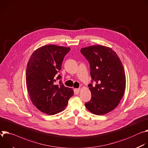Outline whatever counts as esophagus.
Returning a JSON list of instances; mask_svg holds the SVG:
<instances>
[{
  "label": "esophagus",
  "instance_id": "1",
  "mask_svg": "<svg viewBox=\"0 0 148 148\" xmlns=\"http://www.w3.org/2000/svg\"><path fill=\"white\" fill-rule=\"evenodd\" d=\"M80 90V88H78V89H75V93H76V94H78V93H79Z\"/></svg>",
  "mask_w": 148,
  "mask_h": 148
}]
</instances>
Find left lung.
Returning <instances> with one entry per match:
<instances>
[{
    "label": "left lung",
    "mask_w": 148,
    "mask_h": 148,
    "mask_svg": "<svg viewBox=\"0 0 148 148\" xmlns=\"http://www.w3.org/2000/svg\"><path fill=\"white\" fill-rule=\"evenodd\" d=\"M80 52L89 62L91 77L96 83L88 85L92 97L85 106L91 113L103 115L116 108L124 95L123 64L116 53L107 46L93 45L82 48Z\"/></svg>",
    "instance_id": "8db88e82"
}]
</instances>
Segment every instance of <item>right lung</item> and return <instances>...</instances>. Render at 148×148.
Returning <instances> with one entry per match:
<instances>
[{"label":"right lung","instance_id":"1","mask_svg":"<svg viewBox=\"0 0 148 148\" xmlns=\"http://www.w3.org/2000/svg\"><path fill=\"white\" fill-rule=\"evenodd\" d=\"M71 48L55 45H45L33 53L28 61L26 79L28 93L35 107L42 112L52 115L63 111L74 93L65 87L58 73L64 56Z\"/></svg>","mask_w":148,"mask_h":148}]
</instances>
